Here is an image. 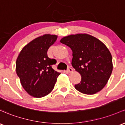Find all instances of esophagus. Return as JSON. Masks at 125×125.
<instances>
[{"label":"esophagus","mask_w":125,"mask_h":125,"mask_svg":"<svg viewBox=\"0 0 125 125\" xmlns=\"http://www.w3.org/2000/svg\"><path fill=\"white\" fill-rule=\"evenodd\" d=\"M68 71L69 72V73H72V72H73V69H72L71 67H68Z\"/></svg>","instance_id":"34e87169"}]
</instances>
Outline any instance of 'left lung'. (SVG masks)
I'll return each instance as SVG.
<instances>
[{"instance_id":"left-lung-1","label":"left lung","mask_w":125,"mask_h":125,"mask_svg":"<svg viewBox=\"0 0 125 125\" xmlns=\"http://www.w3.org/2000/svg\"><path fill=\"white\" fill-rule=\"evenodd\" d=\"M60 42L72 50V65L81 76V81L75 85V88L88 95L101 91L113 70L112 54L104 44L87 34L68 35Z\"/></svg>"}]
</instances>
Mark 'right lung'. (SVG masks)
<instances>
[{
    "label": "right lung",
    "mask_w": 125,
    "mask_h": 125,
    "mask_svg": "<svg viewBox=\"0 0 125 125\" xmlns=\"http://www.w3.org/2000/svg\"><path fill=\"white\" fill-rule=\"evenodd\" d=\"M56 35L45 34L26 45L19 54L16 71L22 86L30 95L41 98L54 88L60 75L52 68L56 60L47 56V50L56 42Z\"/></svg>",
    "instance_id": "obj_1"
}]
</instances>
